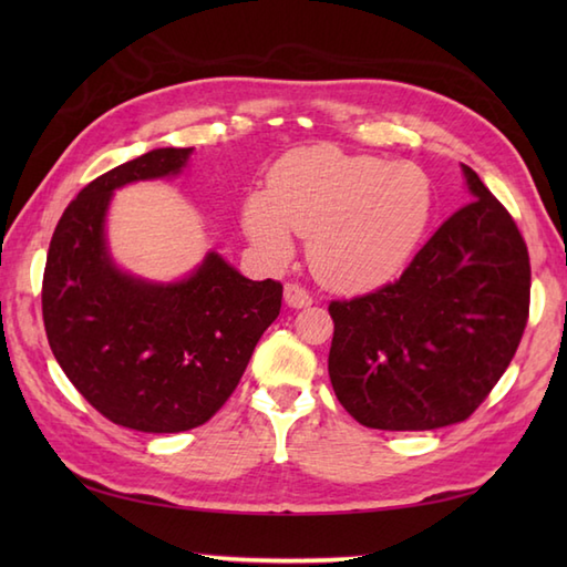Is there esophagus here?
Returning a JSON list of instances; mask_svg holds the SVG:
<instances>
[{
	"label": "esophagus",
	"mask_w": 567,
	"mask_h": 567,
	"mask_svg": "<svg viewBox=\"0 0 567 567\" xmlns=\"http://www.w3.org/2000/svg\"><path fill=\"white\" fill-rule=\"evenodd\" d=\"M285 305L292 309H302L311 305V295L299 285H285Z\"/></svg>",
	"instance_id": "obj_1"
}]
</instances>
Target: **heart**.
Wrapping results in <instances>:
<instances>
[{
	"label": "heart",
	"instance_id": "obj_1",
	"mask_svg": "<svg viewBox=\"0 0 567 567\" xmlns=\"http://www.w3.org/2000/svg\"><path fill=\"white\" fill-rule=\"evenodd\" d=\"M431 219V183L412 163H388L333 146L287 153L262 195L244 204V231L272 262L292 258L307 236V258L323 285L365 292L400 272Z\"/></svg>",
	"mask_w": 567,
	"mask_h": 567
}]
</instances>
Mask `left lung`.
<instances>
[{
  "label": "left lung",
  "instance_id": "1",
  "mask_svg": "<svg viewBox=\"0 0 567 567\" xmlns=\"http://www.w3.org/2000/svg\"><path fill=\"white\" fill-rule=\"evenodd\" d=\"M461 167L473 202L439 226L400 280L329 305L333 392L368 429L465 421L519 348L528 250L509 212L473 167Z\"/></svg>",
  "mask_w": 567,
  "mask_h": 567
}]
</instances>
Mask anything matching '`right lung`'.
<instances>
[{
	"instance_id": "right-lung-1",
	"label": "right lung",
	"mask_w": 567,
	"mask_h": 567,
	"mask_svg": "<svg viewBox=\"0 0 567 567\" xmlns=\"http://www.w3.org/2000/svg\"><path fill=\"white\" fill-rule=\"evenodd\" d=\"M192 148H155L92 179L60 216L43 272V323L68 380L102 416L146 433L202 426L231 396L282 285L252 282L209 250L183 280L153 282L114 262V192L175 177Z\"/></svg>"
}]
</instances>
